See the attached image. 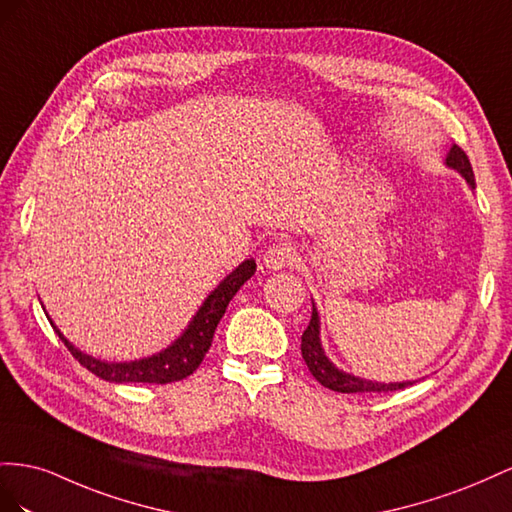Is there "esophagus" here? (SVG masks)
Here are the masks:
<instances>
[{
	"instance_id": "obj_1",
	"label": "esophagus",
	"mask_w": 512,
	"mask_h": 512,
	"mask_svg": "<svg viewBox=\"0 0 512 512\" xmlns=\"http://www.w3.org/2000/svg\"><path fill=\"white\" fill-rule=\"evenodd\" d=\"M261 261H264V266L268 270H283L294 261V251H291V246L287 244H272L268 246V251L261 257Z\"/></svg>"
}]
</instances>
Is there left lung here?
I'll return each mask as SVG.
<instances>
[{
    "instance_id": "left-lung-1",
    "label": "left lung",
    "mask_w": 512,
    "mask_h": 512,
    "mask_svg": "<svg viewBox=\"0 0 512 512\" xmlns=\"http://www.w3.org/2000/svg\"><path fill=\"white\" fill-rule=\"evenodd\" d=\"M444 165L448 169H455L457 173H461V178L467 182V186L476 188L474 182V171L470 165V158L465 156V152L459 148V145L452 143L450 150L446 154ZM302 358L306 362V367L313 373V377L321 386H326L330 390L337 392H392V390H401L405 386L416 384L418 379H407V382H375V379H367V377H358L354 373H347L343 369H339L334 364L328 354L324 352V345H321V321H319V313L317 306L313 302V315L309 321V328L304 330L302 334Z\"/></svg>"
}]
</instances>
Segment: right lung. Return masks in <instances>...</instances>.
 Listing matches in <instances>:
<instances>
[{
    "label": "right lung",
    "instance_id": "right-lung-1",
    "mask_svg": "<svg viewBox=\"0 0 512 512\" xmlns=\"http://www.w3.org/2000/svg\"><path fill=\"white\" fill-rule=\"evenodd\" d=\"M255 270H257L255 259H244L236 270H231L225 279L210 291V296L203 300L199 311L193 315L191 321H188V326L182 330L180 337L165 349H160V352L145 358L124 360V362H109V360L94 358L72 345L60 332V328L53 324L49 313H47V319L51 321L57 337H60L62 343L70 349V354L75 356L87 371H92L96 377L105 379V382H111V384L178 382V379H184L193 371H197L203 356H206V352L212 345L214 330L218 326V321H221V317L225 315L227 304L231 302L233 296L238 294V289L251 279ZM42 309H45V306H42Z\"/></svg>",
    "mask_w": 512,
    "mask_h": 512
}]
</instances>
